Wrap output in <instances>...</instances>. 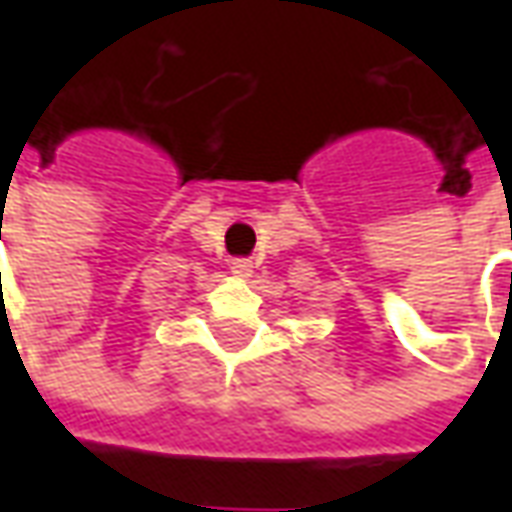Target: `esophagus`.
Here are the masks:
<instances>
[{"label": "esophagus", "instance_id": "34e87169", "mask_svg": "<svg viewBox=\"0 0 512 512\" xmlns=\"http://www.w3.org/2000/svg\"><path fill=\"white\" fill-rule=\"evenodd\" d=\"M230 268H233L235 277H249V274H252V260H249V257H235L233 263H230Z\"/></svg>", "mask_w": 512, "mask_h": 512}]
</instances>
